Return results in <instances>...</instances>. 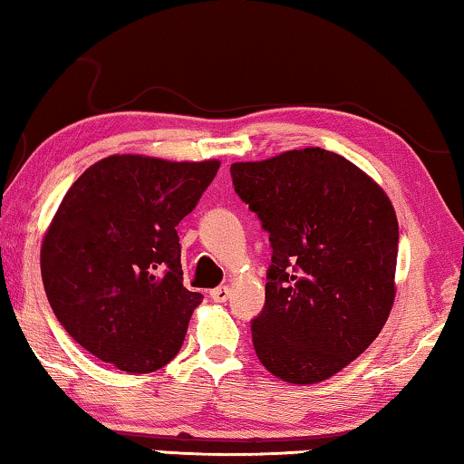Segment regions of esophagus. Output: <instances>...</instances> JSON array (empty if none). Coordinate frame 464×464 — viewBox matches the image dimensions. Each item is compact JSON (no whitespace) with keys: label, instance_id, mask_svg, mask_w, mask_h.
<instances>
[{"label":"esophagus","instance_id":"obj_1","mask_svg":"<svg viewBox=\"0 0 464 464\" xmlns=\"http://www.w3.org/2000/svg\"><path fill=\"white\" fill-rule=\"evenodd\" d=\"M229 295H231V289L227 287V285L214 287L212 292H210V298H212L214 302H227V300H229Z\"/></svg>","mask_w":464,"mask_h":464}]
</instances>
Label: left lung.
<instances>
[{
  "instance_id": "8db88e82",
  "label": "left lung",
  "mask_w": 464,
  "mask_h": 464,
  "mask_svg": "<svg viewBox=\"0 0 464 464\" xmlns=\"http://www.w3.org/2000/svg\"><path fill=\"white\" fill-rule=\"evenodd\" d=\"M235 193L268 233L265 308L252 321L260 362L287 383H319L369 348L390 316L398 218L343 156L292 150L231 164Z\"/></svg>"
}]
</instances>
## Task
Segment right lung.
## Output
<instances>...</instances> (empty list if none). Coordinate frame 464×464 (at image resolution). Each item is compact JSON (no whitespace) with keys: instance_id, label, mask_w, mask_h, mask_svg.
Segmentation results:
<instances>
[{"instance_id":"add662e5","label":"right lung","mask_w":464,"mask_h":464,"mask_svg":"<svg viewBox=\"0 0 464 464\" xmlns=\"http://www.w3.org/2000/svg\"><path fill=\"white\" fill-rule=\"evenodd\" d=\"M218 166L110 156L62 199L41 246V276L55 319L100 361L151 372L181 350L204 295L183 287L177 225Z\"/></svg>"}]
</instances>
